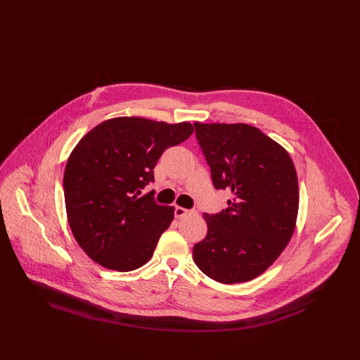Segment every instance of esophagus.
I'll use <instances>...</instances> for the list:
<instances>
[{"label":"esophagus","instance_id":"esophagus-1","mask_svg":"<svg viewBox=\"0 0 360 360\" xmlns=\"http://www.w3.org/2000/svg\"><path fill=\"white\" fill-rule=\"evenodd\" d=\"M193 213V210H188V209H185V207H181V206H176L175 207V217L176 219H182V217H185V216H188V214H191Z\"/></svg>","mask_w":360,"mask_h":360}]
</instances>
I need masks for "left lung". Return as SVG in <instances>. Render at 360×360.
I'll return each instance as SVG.
<instances>
[{
	"mask_svg": "<svg viewBox=\"0 0 360 360\" xmlns=\"http://www.w3.org/2000/svg\"><path fill=\"white\" fill-rule=\"evenodd\" d=\"M216 188L233 198L221 213H204L207 233L193 248L198 269L220 283L263 274L288 247L300 193L289 153L248 124L194 122Z\"/></svg>",
	"mask_w": 360,
	"mask_h": 360,
	"instance_id": "left-lung-1",
	"label": "left lung"
}]
</instances>
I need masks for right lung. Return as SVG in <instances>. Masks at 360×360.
Listing matches in <instances>:
<instances>
[{
  "label": "right lung",
  "mask_w": 360,
  "mask_h": 360,
  "mask_svg": "<svg viewBox=\"0 0 360 360\" xmlns=\"http://www.w3.org/2000/svg\"><path fill=\"white\" fill-rule=\"evenodd\" d=\"M193 132L188 121L115 117L78 141L66 163L63 188L71 232L87 257L120 273L153 257L174 220V206L139 194L154 181L155 165L165 150Z\"/></svg>",
  "instance_id": "1"
}]
</instances>
